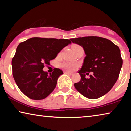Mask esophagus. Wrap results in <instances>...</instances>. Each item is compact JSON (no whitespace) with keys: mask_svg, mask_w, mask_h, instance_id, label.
Returning <instances> with one entry per match:
<instances>
[{"mask_svg":"<svg viewBox=\"0 0 131 131\" xmlns=\"http://www.w3.org/2000/svg\"><path fill=\"white\" fill-rule=\"evenodd\" d=\"M64 73L66 74H68V75H73V74H72V73H69V72H64Z\"/></svg>","mask_w":131,"mask_h":131,"instance_id":"34e87169","label":"esophagus"}]
</instances>
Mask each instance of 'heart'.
Returning a JSON list of instances; mask_svg holds the SVG:
<instances>
[{
	"instance_id": "1",
	"label": "heart",
	"mask_w": 131,
	"mask_h": 131,
	"mask_svg": "<svg viewBox=\"0 0 131 131\" xmlns=\"http://www.w3.org/2000/svg\"><path fill=\"white\" fill-rule=\"evenodd\" d=\"M77 47H80L78 45H73L72 46V49ZM61 67L63 68V69L68 71H73L74 69L76 68L77 65L75 63L73 62H64L62 63L61 64Z\"/></svg>"
}]
</instances>
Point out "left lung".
<instances>
[{
	"mask_svg": "<svg viewBox=\"0 0 131 131\" xmlns=\"http://www.w3.org/2000/svg\"><path fill=\"white\" fill-rule=\"evenodd\" d=\"M81 46L86 57L78 73L81 80L75 83V89L82 96L96 99L106 94L118 78L123 59L119 47L104 38L89 36L70 39ZM91 73L89 79L85 75Z\"/></svg>",
	"mask_w": 131,
	"mask_h": 131,
	"instance_id": "8db88e82",
	"label": "left lung"
}]
</instances>
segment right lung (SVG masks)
Segmentation results:
<instances>
[{"label": "right lung", "mask_w": 131, "mask_h": 131, "mask_svg": "<svg viewBox=\"0 0 131 131\" xmlns=\"http://www.w3.org/2000/svg\"><path fill=\"white\" fill-rule=\"evenodd\" d=\"M70 43L69 39L34 37L18 45L12 59V69L16 85L25 96L39 100L53 91L63 73L55 68L48 75L43 69Z\"/></svg>", "instance_id": "1"}]
</instances>
